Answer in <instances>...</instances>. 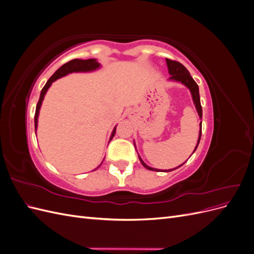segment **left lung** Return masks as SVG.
<instances>
[{"instance_id":"8db88e82","label":"left lung","mask_w":254,"mask_h":254,"mask_svg":"<svg viewBox=\"0 0 254 254\" xmlns=\"http://www.w3.org/2000/svg\"><path fill=\"white\" fill-rule=\"evenodd\" d=\"M166 64H167V67H168V73H170L171 77L168 78V80H172V81H177V82H181L182 84H184L186 86L191 94V98H193V103L196 107V110L198 112V115L199 118H200V120L202 119V108H201V104H200V96H199V88H198V84L195 82V80L193 79V77H191L190 72L187 70V67L184 66L183 64H181L180 63H178V61H175V60H171V59H166ZM201 123L199 124V126H200V130H199V135H198V141H197V145L196 147L193 151V153L195 152V150L197 149L198 147V144L199 142H200V137H201ZM134 143V142H133ZM134 146H135V143H134ZM191 153V155H193ZM139 155V153H137ZM139 159L141 161L142 165L147 168V170L149 171H153V172H172L174 170H176V168H178L180 166H182L183 164L179 165L178 167L176 168H173V170H158V168H152L148 165H146L144 161L141 159V157L139 156Z\"/></svg>"}]
</instances>
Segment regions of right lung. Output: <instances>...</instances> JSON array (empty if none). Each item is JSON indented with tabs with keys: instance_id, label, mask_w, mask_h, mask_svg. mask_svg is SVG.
<instances>
[{
	"instance_id": "right-lung-1",
	"label": "right lung",
	"mask_w": 254,
	"mask_h": 254,
	"mask_svg": "<svg viewBox=\"0 0 254 254\" xmlns=\"http://www.w3.org/2000/svg\"><path fill=\"white\" fill-rule=\"evenodd\" d=\"M101 67V64L98 63L97 59H87V60H82V59H73L71 61H68V63H66L65 64H64L63 66H60L58 70L54 73L51 78L47 81V83H45V86L43 87V89L41 90V93H40V97H39V102H38L37 104V107H36V113H35V132L37 133V127H38V118H39V112H40V108H41V105H42V102L44 99V96L45 94H47V92L49 90V88L52 86V83L61 78L64 77V76H66L67 74H71V73H88V72H93V71H96L98 70V68ZM115 131H117V126H115L113 128V131L110 135V140L109 142L113 139V136L115 134ZM103 163V162H102ZM102 163L99 164L95 170H97V168L102 165ZM94 170V171H95Z\"/></svg>"
}]
</instances>
